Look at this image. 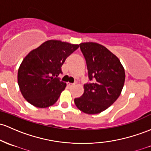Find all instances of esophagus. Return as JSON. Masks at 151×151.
<instances>
[{"label": "esophagus", "instance_id": "obj_1", "mask_svg": "<svg viewBox=\"0 0 151 151\" xmlns=\"http://www.w3.org/2000/svg\"><path fill=\"white\" fill-rule=\"evenodd\" d=\"M74 85H75V84H71V83H67V86H68V87H70V88H71V87H74Z\"/></svg>", "mask_w": 151, "mask_h": 151}]
</instances>
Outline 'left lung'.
<instances>
[{
	"label": "left lung",
	"instance_id": "left-lung-1",
	"mask_svg": "<svg viewBox=\"0 0 151 151\" xmlns=\"http://www.w3.org/2000/svg\"><path fill=\"white\" fill-rule=\"evenodd\" d=\"M87 63L91 82L84 85V93L74 99L79 110L89 115L98 114L117 100L125 83V74L120 60L101 44H79Z\"/></svg>",
	"mask_w": 151,
	"mask_h": 151
}]
</instances>
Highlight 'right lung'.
<instances>
[{"label": "right lung", "mask_w": 151, "mask_h": 151, "mask_svg": "<svg viewBox=\"0 0 151 151\" xmlns=\"http://www.w3.org/2000/svg\"><path fill=\"white\" fill-rule=\"evenodd\" d=\"M57 40H49L30 51L20 65L18 84L27 102L44 108L54 105L67 84L59 80L66 59L79 48Z\"/></svg>", "instance_id": "add662e5"}]
</instances>
